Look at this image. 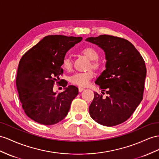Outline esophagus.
<instances>
[{"mask_svg":"<svg viewBox=\"0 0 159 159\" xmlns=\"http://www.w3.org/2000/svg\"><path fill=\"white\" fill-rule=\"evenodd\" d=\"M84 89L83 88V87H79V92H82V91H84Z\"/></svg>","mask_w":159,"mask_h":159,"instance_id":"34e87169","label":"esophagus"}]
</instances>
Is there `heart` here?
Here are the masks:
<instances>
[{
    "label": "heart",
    "instance_id": "heart-1",
    "mask_svg": "<svg viewBox=\"0 0 159 159\" xmlns=\"http://www.w3.org/2000/svg\"><path fill=\"white\" fill-rule=\"evenodd\" d=\"M82 52L89 60H92L90 67L91 66V68L94 69L99 68V63L96 61V60L98 58L99 55L94 48L91 47L85 48L82 50ZM62 66L65 70L69 71L71 70L72 61L68 56H65L63 58ZM93 76H94V73L91 70L87 72H76L69 77V82L76 86L87 87L90 83V80L93 78Z\"/></svg>",
    "mask_w": 159,
    "mask_h": 159
}]
</instances>
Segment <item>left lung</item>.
<instances>
[{"instance_id": "1", "label": "left lung", "mask_w": 159, "mask_h": 159, "mask_svg": "<svg viewBox=\"0 0 159 159\" xmlns=\"http://www.w3.org/2000/svg\"><path fill=\"white\" fill-rule=\"evenodd\" d=\"M86 41L104 50L105 70L95 83L102 89L95 92L89 113L98 124L114 126L132 115L143 97L146 68L144 60L134 45L127 39L109 35L91 37Z\"/></svg>"}]
</instances>
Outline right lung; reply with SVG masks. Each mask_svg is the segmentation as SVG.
<instances>
[{
  "label": "right lung",
  "mask_w": 159,
  "mask_h": 159,
  "mask_svg": "<svg viewBox=\"0 0 159 159\" xmlns=\"http://www.w3.org/2000/svg\"><path fill=\"white\" fill-rule=\"evenodd\" d=\"M81 37L52 35L44 37L25 53L19 64L16 85L26 115L43 125H53L68 114L79 89L69 85L63 92L53 91L63 74L62 60L66 52L80 42ZM66 80L62 83L67 86Z\"/></svg>",
  "instance_id": "right-lung-1"
}]
</instances>
